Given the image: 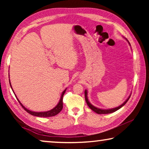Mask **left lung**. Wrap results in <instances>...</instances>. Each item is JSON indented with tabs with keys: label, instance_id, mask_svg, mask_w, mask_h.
I'll list each match as a JSON object with an SVG mask.
<instances>
[{
	"label": "left lung",
	"instance_id": "obj_1",
	"mask_svg": "<svg viewBox=\"0 0 149 149\" xmlns=\"http://www.w3.org/2000/svg\"><path fill=\"white\" fill-rule=\"evenodd\" d=\"M125 39L127 40V42H129V44H130V45L131 46V45H130V42L128 41V40H127V39ZM131 95H132V94H131ZM131 95L129 96V97H128L127 99H126L125 101L124 102H123V104H122L120 106H119V107H116V108H110V109H101V108H97V107H94V106H93V105L91 104V102L89 101V99H88V97H87V90L85 91V101H86L87 104V105H88V107H89L93 111H94L95 112L97 113V114H110V113L114 112H116V111H117L118 110H119L120 108H121L122 107H123V106H124V105L126 104V102H127L128 101V100L130 99V97H131Z\"/></svg>",
	"mask_w": 149,
	"mask_h": 149
}]
</instances>
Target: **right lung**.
Wrapping results in <instances>:
<instances>
[{
    "label": "right lung",
    "mask_w": 149,
    "mask_h": 149,
    "mask_svg": "<svg viewBox=\"0 0 149 149\" xmlns=\"http://www.w3.org/2000/svg\"><path fill=\"white\" fill-rule=\"evenodd\" d=\"M9 82H10V87L12 89V85L10 84V81L9 79ZM13 91V89H12ZM65 91H66V89H65L64 91L62 92V95H61V97H60V99L58 103V104L54 108H52L49 111H46V112H33V111H31V110H29L28 109H27V108L24 107V106L22 104L21 102H20L19 100H18V99L17 98V100H18V102H19V104H21V106L22 107H23L24 109L26 111L27 113H29L31 115L33 116H38V117H43V118H47V117H51V116H56L57 115L58 113L60 112L62 110V108H63V102H62V100H63V96H64V93L65 92ZM14 92V91H13ZM15 95V93H14ZM16 97H17L16 96Z\"/></svg>",
    "instance_id": "obj_1"
}]
</instances>
